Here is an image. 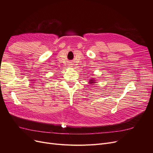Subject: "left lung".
I'll return each instance as SVG.
<instances>
[{
  "label": "left lung",
  "mask_w": 153,
  "mask_h": 153,
  "mask_svg": "<svg viewBox=\"0 0 153 153\" xmlns=\"http://www.w3.org/2000/svg\"><path fill=\"white\" fill-rule=\"evenodd\" d=\"M95 83H96V80L92 78V77L91 78L90 80H89V84H90L91 85V84L93 85V84H95Z\"/></svg>",
  "instance_id": "left-lung-1"
}]
</instances>
